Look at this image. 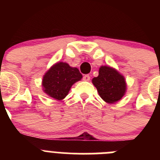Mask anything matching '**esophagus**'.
I'll use <instances>...</instances> for the list:
<instances>
[{"instance_id": "obj_1", "label": "esophagus", "mask_w": 160, "mask_h": 160, "mask_svg": "<svg viewBox=\"0 0 160 160\" xmlns=\"http://www.w3.org/2000/svg\"><path fill=\"white\" fill-rule=\"evenodd\" d=\"M90 75H88V74H86V75L83 76V80L86 82H88L90 81Z\"/></svg>"}]
</instances>
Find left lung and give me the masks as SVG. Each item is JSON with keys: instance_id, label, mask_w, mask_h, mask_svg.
Instances as JSON below:
<instances>
[{"instance_id": "left-lung-1", "label": "left lung", "mask_w": 160, "mask_h": 160, "mask_svg": "<svg viewBox=\"0 0 160 160\" xmlns=\"http://www.w3.org/2000/svg\"><path fill=\"white\" fill-rule=\"evenodd\" d=\"M92 82L100 97L108 103L121 99L127 88L123 76L110 66H101L98 76L93 78Z\"/></svg>"}]
</instances>
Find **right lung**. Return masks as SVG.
Wrapping results in <instances>:
<instances>
[{
  "label": "right lung",
  "mask_w": 160,
  "mask_h": 160,
  "mask_svg": "<svg viewBox=\"0 0 160 160\" xmlns=\"http://www.w3.org/2000/svg\"><path fill=\"white\" fill-rule=\"evenodd\" d=\"M82 73L77 68L70 67L66 62L53 65L44 75V91L57 100L63 99L68 94L72 85L81 80Z\"/></svg>",
  "instance_id": "obj_1"
}]
</instances>
